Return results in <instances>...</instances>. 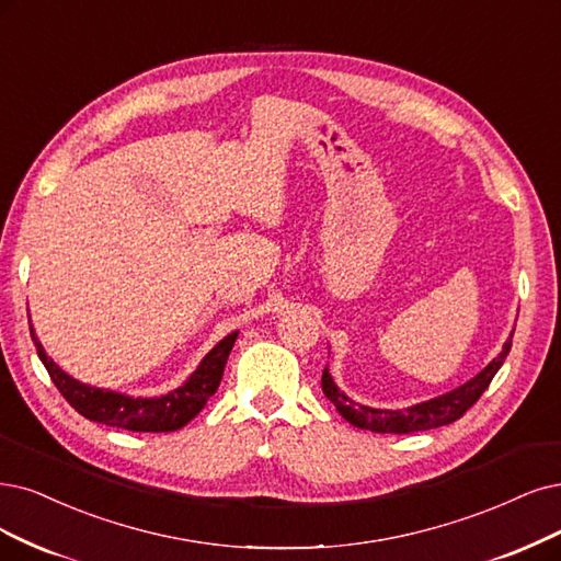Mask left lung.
Here are the masks:
<instances>
[{"label": "left lung", "instance_id": "left-lung-1", "mask_svg": "<svg viewBox=\"0 0 561 561\" xmlns=\"http://www.w3.org/2000/svg\"><path fill=\"white\" fill-rule=\"evenodd\" d=\"M511 342L513 335L508 337V342L504 344L502 354L496 356L481 375H476L471 381H467L465 386L455 388L442 398H434L430 402L416 404V407H409L402 411H390V409H369L363 407L354 400H348L344 392L335 386L333 377L328 375V367L323 369V377H321V388H323V396L337 407V411L342 416L360 430H371V432H379V434H411V432H423V430H432V427H442L448 425L453 421L462 419L467 409H471L479 398L485 392V388L490 386V381L494 379L496 369L502 367V363L506 360L508 351H511Z\"/></svg>", "mask_w": 561, "mask_h": 561}]
</instances>
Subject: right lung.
<instances>
[{"instance_id":"obj_1","label":"right lung","mask_w":561,"mask_h":561,"mask_svg":"<svg viewBox=\"0 0 561 561\" xmlns=\"http://www.w3.org/2000/svg\"><path fill=\"white\" fill-rule=\"evenodd\" d=\"M30 333L36 346V354L41 363L46 365L53 383L57 386L61 396H65V400L80 413V416H85L94 423L131 430V432H173L190 423L219 388L228 354H231L238 337V333L224 337L210 354L203 358L198 369L190 379H186L184 386H180L178 390L169 392V396L163 398L148 400V398L119 396V392H113V390H101V388H92L88 383L76 381L46 356V351L36 340L32 328Z\"/></svg>"}]
</instances>
